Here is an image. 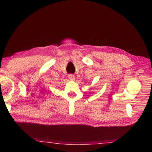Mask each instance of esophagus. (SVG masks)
I'll return each instance as SVG.
<instances>
[{"label":"esophagus","mask_w":152,"mask_h":152,"mask_svg":"<svg viewBox=\"0 0 152 152\" xmlns=\"http://www.w3.org/2000/svg\"><path fill=\"white\" fill-rule=\"evenodd\" d=\"M69 78L70 80H74V79H75V76H74V74H69Z\"/></svg>","instance_id":"esophagus-1"}]
</instances>
